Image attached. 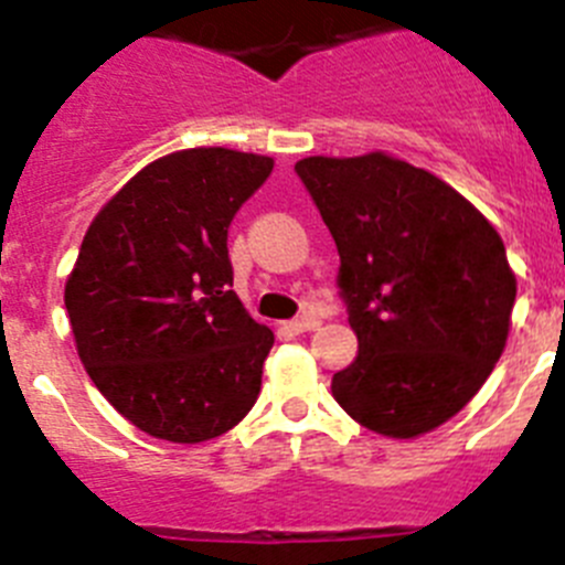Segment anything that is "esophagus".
<instances>
[{
	"label": "esophagus",
	"instance_id": "34e87169",
	"mask_svg": "<svg viewBox=\"0 0 565 565\" xmlns=\"http://www.w3.org/2000/svg\"><path fill=\"white\" fill-rule=\"evenodd\" d=\"M320 326L318 318H312V315H300V318L289 320L287 329L295 331V334H303V331H315Z\"/></svg>",
	"mask_w": 565,
	"mask_h": 565
}]
</instances>
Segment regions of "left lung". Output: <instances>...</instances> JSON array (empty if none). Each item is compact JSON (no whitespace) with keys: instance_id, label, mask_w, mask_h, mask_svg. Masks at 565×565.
Instances as JSON below:
<instances>
[{"instance_id":"1","label":"left lung","mask_w":565,"mask_h":565,"mask_svg":"<svg viewBox=\"0 0 565 565\" xmlns=\"http://www.w3.org/2000/svg\"><path fill=\"white\" fill-rule=\"evenodd\" d=\"M295 172L337 242V284L360 340L331 395L379 435L437 429L508 342L515 276L502 236L449 183L387 152L300 158Z\"/></svg>"}]
</instances>
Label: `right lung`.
<instances>
[{"label":"right lung","instance_id":"1","mask_svg":"<svg viewBox=\"0 0 565 565\" xmlns=\"http://www.w3.org/2000/svg\"><path fill=\"white\" fill-rule=\"evenodd\" d=\"M270 172L256 152H170L83 236L63 292L77 354L110 407L158 440H211L256 404L273 331L231 289L228 225Z\"/></svg>","mask_w":565,"mask_h":565}]
</instances>
